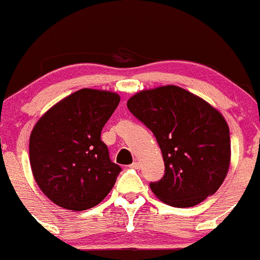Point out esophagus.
I'll return each mask as SVG.
<instances>
[{
    "instance_id": "obj_1",
    "label": "esophagus",
    "mask_w": 260,
    "mask_h": 260,
    "mask_svg": "<svg viewBox=\"0 0 260 260\" xmlns=\"http://www.w3.org/2000/svg\"><path fill=\"white\" fill-rule=\"evenodd\" d=\"M131 168H133V169H140V168H141V162H140V161H135V162H133L132 165H131Z\"/></svg>"
}]
</instances>
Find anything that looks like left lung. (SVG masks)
I'll use <instances>...</instances> for the list:
<instances>
[{
    "mask_svg": "<svg viewBox=\"0 0 260 260\" xmlns=\"http://www.w3.org/2000/svg\"><path fill=\"white\" fill-rule=\"evenodd\" d=\"M128 109L157 140L165 174L150 188L173 207H193L216 193L231 161L230 131L223 115L202 98L175 85L136 92Z\"/></svg>",
    "mask_w": 260,
    "mask_h": 260,
    "instance_id": "1",
    "label": "left lung"
}]
</instances>
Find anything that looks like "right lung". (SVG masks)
I'll return each mask as SVG.
<instances>
[{
	"instance_id": "right-lung-1",
	"label": "right lung",
	"mask_w": 260,
	"mask_h": 260,
	"mask_svg": "<svg viewBox=\"0 0 260 260\" xmlns=\"http://www.w3.org/2000/svg\"><path fill=\"white\" fill-rule=\"evenodd\" d=\"M120 102L117 92L81 89L53 105L29 140L32 176L54 205L85 211L114 186L120 166L112 162L102 129Z\"/></svg>"
}]
</instances>
